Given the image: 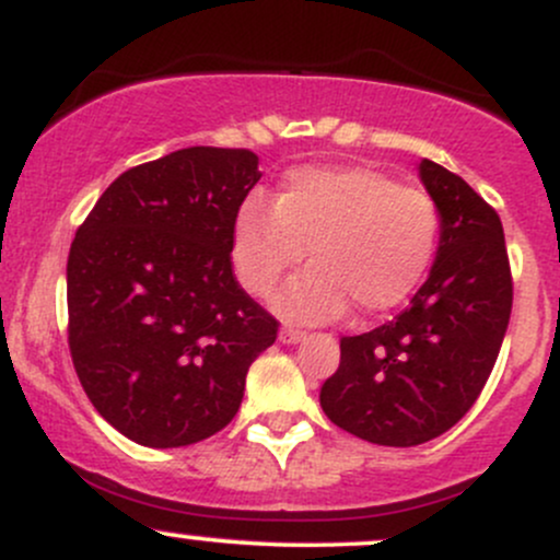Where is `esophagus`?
<instances>
[{
	"instance_id": "1",
	"label": "esophagus",
	"mask_w": 560,
	"mask_h": 560,
	"mask_svg": "<svg viewBox=\"0 0 560 560\" xmlns=\"http://www.w3.org/2000/svg\"><path fill=\"white\" fill-rule=\"evenodd\" d=\"M279 339L284 345H298V342H302V339H305V331L294 329V326H284V329L279 331Z\"/></svg>"
}]
</instances>
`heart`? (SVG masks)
<instances>
[{"label": "heart", "mask_w": 560, "mask_h": 560, "mask_svg": "<svg viewBox=\"0 0 560 560\" xmlns=\"http://www.w3.org/2000/svg\"><path fill=\"white\" fill-rule=\"evenodd\" d=\"M440 208L423 189L387 173L298 168L271 208L249 199L231 231V260L247 292L266 298L307 249L311 266L276 292L287 320L320 324L355 305L361 316L397 307L413 294L440 247Z\"/></svg>", "instance_id": "1"}]
</instances>
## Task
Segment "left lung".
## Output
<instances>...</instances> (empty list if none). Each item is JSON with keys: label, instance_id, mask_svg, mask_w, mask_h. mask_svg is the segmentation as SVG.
<instances>
[{"label": "left lung", "instance_id": "8db88e82", "mask_svg": "<svg viewBox=\"0 0 560 560\" xmlns=\"http://www.w3.org/2000/svg\"><path fill=\"white\" fill-rule=\"evenodd\" d=\"M419 173L442 218L429 279L400 316L342 337L339 369L320 387V408L339 429L387 447L421 445L464 419L492 374L513 305L500 215L432 160Z\"/></svg>", "mask_w": 560, "mask_h": 560}]
</instances>
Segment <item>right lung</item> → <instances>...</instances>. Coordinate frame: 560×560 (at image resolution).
<instances>
[{"label": "right lung", "instance_id": "add662e5", "mask_svg": "<svg viewBox=\"0 0 560 560\" xmlns=\"http://www.w3.org/2000/svg\"><path fill=\"white\" fill-rule=\"evenodd\" d=\"M258 155L186 147L120 173L68 255V345L86 397L144 447L221 432L279 320L231 268Z\"/></svg>", "mask_w": 560, "mask_h": 560}]
</instances>
